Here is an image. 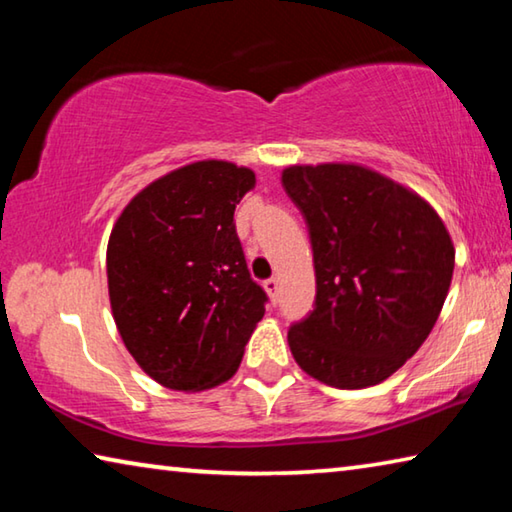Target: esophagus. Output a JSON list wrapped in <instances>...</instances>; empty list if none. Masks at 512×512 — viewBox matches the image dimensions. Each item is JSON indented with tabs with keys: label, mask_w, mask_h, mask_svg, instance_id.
<instances>
[{
	"label": "esophagus",
	"mask_w": 512,
	"mask_h": 512,
	"mask_svg": "<svg viewBox=\"0 0 512 512\" xmlns=\"http://www.w3.org/2000/svg\"><path fill=\"white\" fill-rule=\"evenodd\" d=\"M264 289L268 293V298H271V302L275 305L277 293H280V280H275V277H268V280L264 282Z\"/></svg>",
	"instance_id": "34e87169"
}]
</instances>
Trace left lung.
<instances>
[{"instance_id":"obj_1","label":"left lung","mask_w":512,"mask_h":512,"mask_svg":"<svg viewBox=\"0 0 512 512\" xmlns=\"http://www.w3.org/2000/svg\"><path fill=\"white\" fill-rule=\"evenodd\" d=\"M314 250V311L293 323L298 366L334 388L391 377L436 325L454 246L418 194L359 164L282 171Z\"/></svg>"}]
</instances>
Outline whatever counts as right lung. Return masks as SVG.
Returning <instances> with one entry per match:
<instances>
[{
  "mask_svg": "<svg viewBox=\"0 0 512 512\" xmlns=\"http://www.w3.org/2000/svg\"><path fill=\"white\" fill-rule=\"evenodd\" d=\"M255 173L232 162L187 164L142 189L108 241L117 329L146 375L203 391L235 375L268 296L250 277L235 207Z\"/></svg>",
  "mask_w": 512,
  "mask_h": 512,
  "instance_id": "add662e5",
  "label": "right lung"
}]
</instances>
